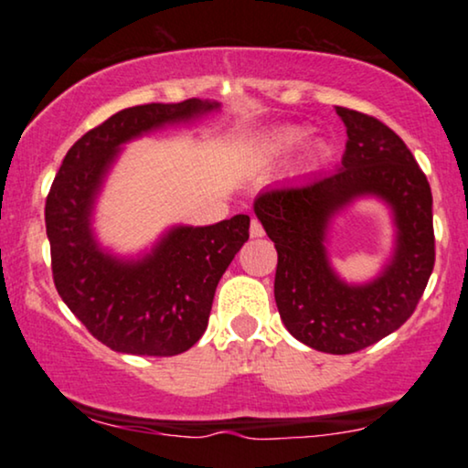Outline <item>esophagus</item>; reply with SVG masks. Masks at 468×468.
<instances>
[{"label":"esophagus","instance_id":"34e87169","mask_svg":"<svg viewBox=\"0 0 468 468\" xmlns=\"http://www.w3.org/2000/svg\"><path fill=\"white\" fill-rule=\"evenodd\" d=\"M249 232H251V239H261V236H264V228H261V223L258 219H251V228H249Z\"/></svg>","mask_w":468,"mask_h":468}]
</instances>
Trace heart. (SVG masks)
I'll list each match as a JSON object with an SVG mask.
<instances>
[{
	"label": "heart",
	"mask_w": 468,
	"mask_h": 468,
	"mask_svg": "<svg viewBox=\"0 0 468 468\" xmlns=\"http://www.w3.org/2000/svg\"><path fill=\"white\" fill-rule=\"evenodd\" d=\"M306 138H309V132L304 127H279V130L268 132L266 136L260 138L258 146H255V157L260 162H274V159L290 155Z\"/></svg>",
	"instance_id": "heart-1"
}]
</instances>
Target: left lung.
<instances>
[{
	"label": "left lung",
	"mask_w": 468,
	"mask_h": 468,
	"mask_svg": "<svg viewBox=\"0 0 468 468\" xmlns=\"http://www.w3.org/2000/svg\"><path fill=\"white\" fill-rule=\"evenodd\" d=\"M336 114L347 127L338 172L268 187L253 210L279 255L274 300L285 328L313 349L345 356L413 315L434 268V229L431 185L399 133L370 114L343 106ZM362 195L393 208L397 247L379 278L347 286L331 271L324 232L331 217Z\"/></svg>",
	"instance_id": "8db88e82"
}]
</instances>
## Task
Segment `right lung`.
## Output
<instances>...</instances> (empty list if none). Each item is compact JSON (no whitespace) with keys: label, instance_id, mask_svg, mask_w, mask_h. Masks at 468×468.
<instances>
[{"label":"right lung","instance_id":"1","mask_svg":"<svg viewBox=\"0 0 468 468\" xmlns=\"http://www.w3.org/2000/svg\"><path fill=\"white\" fill-rule=\"evenodd\" d=\"M217 108L194 98L119 111L76 140L50 185L44 219L57 292L100 343L121 354L168 357L200 341L217 283L249 240V217L172 228L151 253L127 261L95 242L93 200L121 144Z\"/></svg>","mask_w":468,"mask_h":468}]
</instances>
